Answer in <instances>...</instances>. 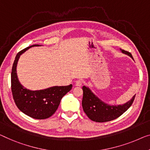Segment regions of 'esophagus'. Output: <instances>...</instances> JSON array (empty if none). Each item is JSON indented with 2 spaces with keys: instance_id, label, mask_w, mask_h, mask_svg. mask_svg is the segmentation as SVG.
<instances>
[{
  "instance_id": "obj_1",
  "label": "esophagus",
  "mask_w": 150,
  "mask_h": 150,
  "mask_svg": "<svg viewBox=\"0 0 150 150\" xmlns=\"http://www.w3.org/2000/svg\"><path fill=\"white\" fill-rule=\"evenodd\" d=\"M83 83V81L81 80H77V81H76L75 82V86H81Z\"/></svg>"
}]
</instances>
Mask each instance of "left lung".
I'll return each instance as SVG.
<instances>
[{
	"instance_id": "left-lung-1",
	"label": "left lung",
	"mask_w": 150,
	"mask_h": 150,
	"mask_svg": "<svg viewBox=\"0 0 150 150\" xmlns=\"http://www.w3.org/2000/svg\"><path fill=\"white\" fill-rule=\"evenodd\" d=\"M122 52L128 54L133 59L130 52L120 49ZM83 109L89 119L95 122H104L115 120L121 116L129 108L135 99V95L128 102L122 105L110 106L93 94L91 91L86 86H83Z\"/></svg>"
}]
</instances>
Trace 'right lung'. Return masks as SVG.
I'll return each mask as SVG.
<instances>
[{"mask_svg":"<svg viewBox=\"0 0 150 150\" xmlns=\"http://www.w3.org/2000/svg\"><path fill=\"white\" fill-rule=\"evenodd\" d=\"M27 47L17 53L11 71V91L17 108L26 115L35 119H46L54 114L62 98L72 88V84L67 86H54L42 90L32 91L20 83L17 75V64L20 56L33 46Z\"/></svg>","mask_w":150,"mask_h":150,"instance_id":"add662e5","label":"right lung"}]
</instances>
